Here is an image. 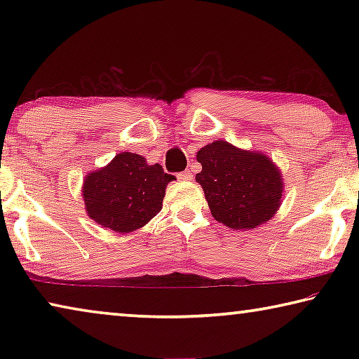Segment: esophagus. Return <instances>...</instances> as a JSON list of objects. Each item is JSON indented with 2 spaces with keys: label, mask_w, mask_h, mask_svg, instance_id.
I'll list each match as a JSON object with an SVG mask.
<instances>
[{
  "label": "esophagus",
  "mask_w": 359,
  "mask_h": 359,
  "mask_svg": "<svg viewBox=\"0 0 359 359\" xmlns=\"http://www.w3.org/2000/svg\"><path fill=\"white\" fill-rule=\"evenodd\" d=\"M179 180H191V172H188V171H184V172H179Z\"/></svg>",
  "instance_id": "1"
}]
</instances>
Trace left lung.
Returning a JSON list of instances; mask_svg holds the SVG:
<instances>
[{"instance_id": "obj_1", "label": "left lung", "mask_w": 359, "mask_h": 359, "mask_svg": "<svg viewBox=\"0 0 359 359\" xmlns=\"http://www.w3.org/2000/svg\"><path fill=\"white\" fill-rule=\"evenodd\" d=\"M203 187L212 215L233 229H252L276 214L282 199V179L269 158L215 141L198 151Z\"/></svg>"}]
</instances>
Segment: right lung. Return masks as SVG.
I'll list each match as a JSON object with an SVG mask.
<instances>
[{"label":"right lung","instance_id":"add662e5","mask_svg":"<svg viewBox=\"0 0 359 359\" xmlns=\"http://www.w3.org/2000/svg\"><path fill=\"white\" fill-rule=\"evenodd\" d=\"M172 179L158 163L147 165L141 155L121 151L106 168L85 179V208L101 226L130 233L161 210L166 185Z\"/></svg>","mask_w":359,"mask_h":359}]
</instances>
